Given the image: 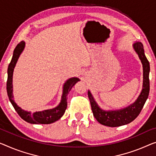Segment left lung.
Wrapping results in <instances>:
<instances>
[{
  "label": "left lung",
  "instance_id": "left-lung-1",
  "mask_svg": "<svg viewBox=\"0 0 156 156\" xmlns=\"http://www.w3.org/2000/svg\"><path fill=\"white\" fill-rule=\"evenodd\" d=\"M134 50L137 54L143 67L142 90L135 101L126 107L116 110H104L98 105L88 90L87 94L91 104L93 115L100 124L108 127H119L131 122L137 117L147 100L150 90L149 73L150 64L146 57L144 46L141 42L136 41L132 45Z\"/></svg>",
  "mask_w": 156,
  "mask_h": 156
}]
</instances>
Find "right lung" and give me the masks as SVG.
Segmentation results:
<instances>
[{
    "label": "right lung",
    "instance_id": "add662e5",
    "mask_svg": "<svg viewBox=\"0 0 156 156\" xmlns=\"http://www.w3.org/2000/svg\"><path fill=\"white\" fill-rule=\"evenodd\" d=\"M25 48V42L21 41L16 46L13 52V55L8 69V80H7V92L9 97V100L12 105L17 111V113L25 121L31 124H50L60 119L64 114L67 107V95L76 83L80 81L77 77H72L66 80L63 85L62 95L59 104L55 108L37 111L32 113L31 111H25L20 108L14 100L12 78L13 72L19 57L22 54Z\"/></svg>",
    "mask_w": 156,
    "mask_h": 156
}]
</instances>
